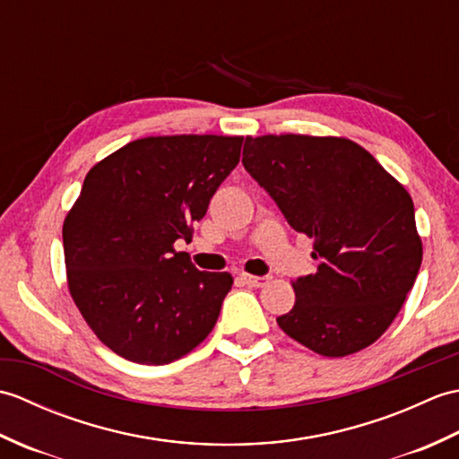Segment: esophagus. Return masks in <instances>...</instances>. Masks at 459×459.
Masks as SVG:
<instances>
[{"label": "esophagus", "instance_id": "34e87169", "mask_svg": "<svg viewBox=\"0 0 459 459\" xmlns=\"http://www.w3.org/2000/svg\"><path fill=\"white\" fill-rule=\"evenodd\" d=\"M242 280H245V284H248L250 288H262L270 281L268 276H252V274H242Z\"/></svg>", "mask_w": 459, "mask_h": 459}]
</instances>
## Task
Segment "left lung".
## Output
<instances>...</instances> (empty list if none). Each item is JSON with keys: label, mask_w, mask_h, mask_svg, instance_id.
Segmentation results:
<instances>
[{"label": "left lung", "mask_w": 459, "mask_h": 459, "mask_svg": "<svg viewBox=\"0 0 459 459\" xmlns=\"http://www.w3.org/2000/svg\"><path fill=\"white\" fill-rule=\"evenodd\" d=\"M242 163L314 240V274L291 281L296 304L276 321L324 357L373 345L401 311L422 264L414 203L373 155L337 135H247Z\"/></svg>", "instance_id": "8db88e82"}]
</instances>
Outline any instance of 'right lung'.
<instances>
[{
	"instance_id": "1",
	"label": "right lung",
	"mask_w": 459,
	"mask_h": 459,
	"mask_svg": "<svg viewBox=\"0 0 459 459\" xmlns=\"http://www.w3.org/2000/svg\"><path fill=\"white\" fill-rule=\"evenodd\" d=\"M245 135H150L86 173L66 212V286L81 316L116 355L168 365L201 345L217 324L229 272H201L175 240L237 168Z\"/></svg>"
}]
</instances>
